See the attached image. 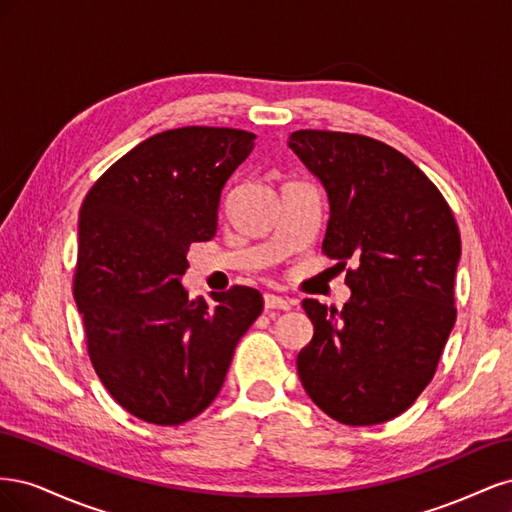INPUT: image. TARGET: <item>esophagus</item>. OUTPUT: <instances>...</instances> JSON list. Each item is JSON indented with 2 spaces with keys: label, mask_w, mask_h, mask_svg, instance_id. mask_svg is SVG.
<instances>
[{
  "label": "esophagus",
  "mask_w": 512,
  "mask_h": 512,
  "mask_svg": "<svg viewBox=\"0 0 512 512\" xmlns=\"http://www.w3.org/2000/svg\"><path fill=\"white\" fill-rule=\"evenodd\" d=\"M292 301L284 299V297H277V294H265V309H290Z\"/></svg>",
  "instance_id": "1"
}]
</instances>
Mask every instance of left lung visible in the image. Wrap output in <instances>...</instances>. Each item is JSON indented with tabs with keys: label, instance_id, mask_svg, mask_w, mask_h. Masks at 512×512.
Segmentation results:
<instances>
[{
	"label": "left lung",
	"instance_id": "left-lung-1",
	"mask_svg": "<svg viewBox=\"0 0 512 512\" xmlns=\"http://www.w3.org/2000/svg\"><path fill=\"white\" fill-rule=\"evenodd\" d=\"M288 147L329 194L322 254L357 265L337 317L303 301L314 337L297 356L301 384L339 423L391 421L431 382L457 318L455 215L421 168L376 138L297 130Z\"/></svg>",
	"mask_w": 512,
	"mask_h": 512
}]
</instances>
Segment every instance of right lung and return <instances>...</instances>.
Here are the masks:
<instances>
[{
    "instance_id": "add662e5",
    "label": "right lung",
    "mask_w": 512,
    "mask_h": 512,
    "mask_svg": "<svg viewBox=\"0 0 512 512\" xmlns=\"http://www.w3.org/2000/svg\"><path fill=\"white\" fill-rule=\"evenodd\" d=\"M254 141L209 126L153 134L83 200L72 292L87 354L104 389L145 423L181 425L209 408L262 312L250 286L207 303L190 301L179 282L190 243L215 237L224 183Z\"/></svg>"
}]
</instances>
